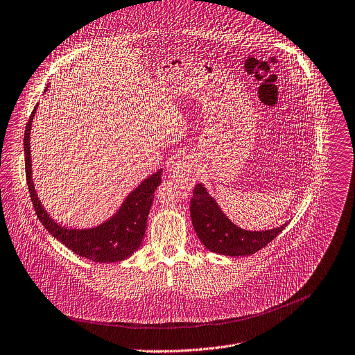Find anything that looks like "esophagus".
I'll return each instance as SVG.
<instances>
[{"label":"esophagus","instance_id":"34e87169","mask_svg":"<svg viewBox=\"0 0 355 355\" xmlns=\"http://www.w3.org/2000/svg\"><path fill=\"white\" fill-rule=\"evenodd\" d=\"M171 178L178 182L182 189L189 190L193 186V162L189 159H178L169 168Z\"/></svg>","mask_w":355,"mask_h":355}]
</instances>
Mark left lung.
<instances>
[{
  "instance_id": "8db88e82",
  "label": "left lung",
  "mask_w": 355,
  "mask_h": 355,
  "mask_svg": "<svg viewBox=\"0 0 355 355\" xmlns=\"http://www.w3.org/2000/svg\"><path fill=\"white\" fill-rule=\"evenodd\" d=\"M190 215L201 243L212 252L230 257L255 254L266 247L287 226L284 223L283 226L265 232L243 230L223 215L215 200L201 184H197L193 190Z\"/></svg>"
}]
</instances>
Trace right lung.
Masks as SVG:
<instances>
[{
    "instance_id": "right-lung-1",
    "label": "right lung",
    "mask_w": 355,
    "mask_h": 355,
    "mask_svg": "<svg viewBox=\"0 0 355 355\" xmlns=\"http://www.w3.org/2000/svg\"><path fill=\"white\" fill-rule=\"evenodd\" d=\"M36 112L33 110L31 119L25 130V171L26 182L31 193V198L35 211L44 225V227L62 244H65L75 254L87 258L94 262H118L132 255L141 244L147 216L154 200V191L161 183L162 171L159 169L150 178H147L136 190H133L123 205L111 220L100 225L96 229L87 230H71L57 225L50 215L44 211L37 194L35 191L32 180V164H31V126Z\"/></svg>"
}]
</instances>
